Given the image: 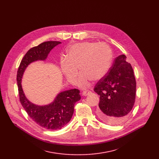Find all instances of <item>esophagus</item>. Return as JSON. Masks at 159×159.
<instances>
[{"instance_id":"34e87169","label":"esophagus","mask_w":159,"mask_h":159,"mask_svg":"<svg viewBox=\"0 0 159 159\" xmlns=\"http://www.w3.org/2000/svg\"><path fill=\"white\" fill-rule=\"evenodd\" d=\"M91 93V91H89V90H85V91H84L82 92V94L83 96H88L89 94H90Z\"/></svg>"}]
</instances>
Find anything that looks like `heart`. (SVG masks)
I'll return each instance as SVG.
<instances>
[{"mask_svg":"<svg viewBox=\"0 0 159 159\" xmlns=\"http://www.w3.org/2000/svg\"><path fill=\"white\" fill-rule=\"evenodd\" d=\"M112 60V52L105 43L86 41L71 46L67 57L60 61V67L67 80L74 84L79 66L81 74L77 80L80 88L89 85L90 81H98L108 73Z\"/></svg>","mask_w":159,"mask_h":159,"instance_id":"b5f03b06","label":"heart"}]
</instances>
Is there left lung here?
<instances>
[{"label":"left lung","instance_id":"obj_1","mask_svg":"<svg viewBox=\"0 0 159 159\" xmlns=\"http://www.w3.org/2000/svg\"><path fill=\"white\" fill-rule=\"evenodd\" d=\"M136 87L132 66L126 61V56L121 54L94 87V91L99 96V118L112 125L123 122L133 108Z\"/></svg>","mask_w":159,"mask_h":159}]
</instances>
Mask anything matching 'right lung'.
Returning <instances> with one entry per match:
<instances>
[{
	"instance_id": "obj_1",
	"label": "right lung",
	"mask_w": 159,
	"mask_h": 159,
	"mask_svg": "<svg viewBox=\"0 0 159 159\" xmlns=\"http://www.w3.org/2000/svg\"><path fill=\"white\" fill-rule=\"evenodd\" d=\"M61 42L48 41L34 47L23 57L17 72L20 100L29 117L40 126L49 130L60 129L71 120L75 103L80 99V91L72 89L60 92L54 101L46 105H35L27 99L22 88L21 80L26 68L37 61H45L50 51Z\"/></svg>"
}]
</instances>
